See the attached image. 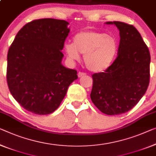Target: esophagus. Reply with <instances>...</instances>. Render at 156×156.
Here are the masks:
<instances>
[{"label":"esophagus","instance_id":"1","mask_svg":"<svg viewBox=\"0 0 156 156\" xmlns=\"http://www.w3.org/2000/svg\"><path fill=\"white\" fill-rule=\"evenodd\" d=\"M77 75H78V76H79V77H81V76H83L86 75V74H85L84 73H81V72H79Z\"/></svg>","mask_w":156,"mask_h":156}]
</instances>
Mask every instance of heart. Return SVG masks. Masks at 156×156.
Returning <instances> with one entry per match:
<instances>
[{
    "instance_id": "b5f03b06",
    "label": "heart",
    "mask_w": 156,
    "mask_h": 156,
    "mask_svg": "<svg viewBox=\"0 0 156 156\" xmlns=\"http://www.w3.org/2000/svg\"><path fill=\"white\" fill-rule=\"evenodd\" d=\"M118 49L116 39L94 30H84L74 36L73 43L66 42L64 51L69 59L77 61L83 54L85 66L92 72H101L110 66Z\"/></svg>"
}]
</instances>
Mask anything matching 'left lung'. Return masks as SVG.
Listing matches in <instances>:
<instances>
[{
    "label": "left lung",
    "instance_id": "obj_1",
    "mask_svg": "<svg viewBox=\"0 0 156 156\" xmlns=\"http://www.w3.org/2000/svg\"><path fill=\"white\" fill-rule=\"evenodd\" d=\"M120 31L118 56L104 73L92 75L90 99L107 115L128 112L145 94L150 81L151 56L140 33L133 25L108 21Z\"/></svg>",
    "mask_w": 156,
    "mask_h": 156
}]
</instances>
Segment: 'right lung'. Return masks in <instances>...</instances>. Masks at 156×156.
<instances>
[{
    "label": "right lung",
    "instance_id": "1",
    "mask_svg": "<svg viewBox=\"0 0 156 156\" xmlns=\"http://www.w3.org/2000/svg\"><path fill=\"white\" fill-rule=\"evenodd\" d=\"M68 24L50 18L33 20L21 28L9 48V90L21 107L33 114L54 112L78 78L75 70L61 64Z\"/></svg>",
    "mask_w": 156,
    "mask_h": 156
}]
</instances>
